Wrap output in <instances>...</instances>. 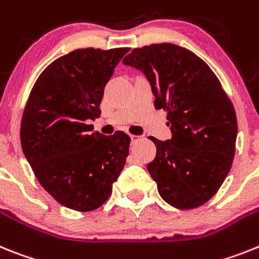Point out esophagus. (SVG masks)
<instances>
[{
	"mask_svg": "<svg viewBox=\"0 0 259 259\" xmlns=\"http://www.w3.org/2000/svg\"><path fill=\"white\" fill-rule=\"evenodd\" d=\"M130 139H132V142H137V141H139V139H141V137L139 136H130Z\"/></svg>",
	"mask_w": 259,
	"mask_h": 259,
	"instance_id": "esophagus-1",
	"label": "esophagus"
}]
</instances>
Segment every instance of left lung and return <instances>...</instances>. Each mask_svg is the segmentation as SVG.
I'll return each instance as SVG.
<instances>
[{"label":"left lung","mask_w":259,"mask_h":259,"mask_svg":"<svg viewBox=\"0 0 259 259\" xmlns=\"http://www.w3.org/2000/svg\"><path fill=\"white\" fill-rule=\"evenodd\" d=\"M123 64L151 83L156 109L167 112L172 138L159 141L147 164L159 194L181 210L217 194L232 167L237 118L218 76L193 52L170 42L133 49Z\"/></svg>","instance_id":"left-lung-1"}]
</instances>
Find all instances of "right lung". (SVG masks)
I'll use <instances>...</instances> for the list:
<instances>
[{"mask_svg": "<svg viewBox=\"0 0 259 259\" xmlns=\"http://www.w3.org/2000/svg\"><path fill=\"white\" fill-rule=\"evenodd\" d=\"M129 48L76 49L39 75L24 107L21 145L40 185L58 203L89 212L112 194L129 155L130 137L92 132L104 87Z\"/></svg>", "mask_w": 259, "mask_h": 259, "instance_id": "add662e5", "label": "right lung"}]
</instances>
